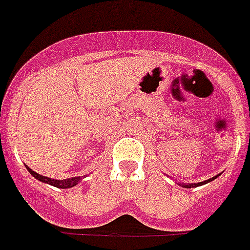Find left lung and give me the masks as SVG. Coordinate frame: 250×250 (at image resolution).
Segmentation results:
<instances>
[{"label":"left lung","instance_id":"8db88e82","mask_svg":"<svg viewBox=\"0 0 250 250\" xmlns=\"http://www.w3.org/2000/svg\"><path fill=\"white\" fill-rule=\"evenodd\" d=\"M217 176H218V175H217ZM217 176H214V178H211V179H208V180H205V182H201V183H188V185H185V183H183V185H180L182 186V187H186V188H191V187H198V186H202V185H206V183H208V182H211V180H214V179L217 178Z\"/></svg>","mask_w":250,"mask_h":250}]
</instances>
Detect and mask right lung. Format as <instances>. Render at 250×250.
<instances>
[{
  "mask_svg": "<svg viewBox=\"0 0 250 250\" xmlns=\"http://www.w3.org/2000/svg\"><path fill=\"white\" fill-rule=\"evenodd\" d=\"M26 169L29 171L33 178H36L37 180H40V182H43V183H47V185L55 186V187H58V188H71L74 186H77L79 182H81V176H75V178H68V179H63V180H58V179H51L47 178V176H43V175H39L35 171H32L31 168L26 167Z\"/></svg>",
  "mask_w": 250,
  "mask_h": 250,
  "instance_id": "right-lung-1",
  "label": "right lung"
}]
</instances>
